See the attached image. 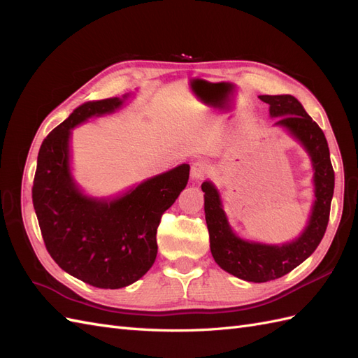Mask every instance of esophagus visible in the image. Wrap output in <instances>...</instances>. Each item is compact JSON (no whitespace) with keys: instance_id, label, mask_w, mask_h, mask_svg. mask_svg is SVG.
<instances>
[{"instance_id":"esophagus-1","label":"esophagus","mask_w":358,"mask_h":358,"mask_svg":"<svg viewBox=\"0 0 358 358\" xmlns=\"http://www.w3.org/2000/svg\"><path fill=\"white\" fill-rule=\"evenodd\" d=\"M209 171V164L206 161H196L191 166V178L194 180H201Z\"/></svg>"}]
</instances>
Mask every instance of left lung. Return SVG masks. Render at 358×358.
<instances>
[{
    "label": "left lung",
    "instance_id": "1",
    "mask_svg": "<svg viewBox=\"0 0 358 358\" xmlns=\"http://www.w3.org/2000/svg\"><path fill=\"white\" fill-rule=\"evenodd\" d=\"M268 104L270 117H278L275 127L282 128L301 145L309 155L313 170V203L301 233L285 243H263L243 239L227 218L218 188L204 180V213L208 224L210 252L222 270L248 282H267L289 273L312 255L326 233L334 189V171L326 136L303 109L296 96L259 95Z\"/></svg>",
    "mask_w": 358,
    "mask_h": 358
}]
</instances>
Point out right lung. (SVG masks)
I'll return each mask as SVG.
<instances>
[{"label":"right lung","mask_w":358,"mask_h":358,"mask_svg":"<svg viewBox=\"0 0 358 358\" xmlns=\"http://www.w3.org/2000/svg\"><path fill=\"white\" fill-rule=\"evenodd\" d=\"M131 96L83 103L45 138L37 158L32 203L46 249L64 272L96 288L131 285L152 267L161 215L189 178V166L180 164L109 197L90 196L76 182L71 129Z\"/></svg>","instance_id":"right-lung-1"}]
</instances>
